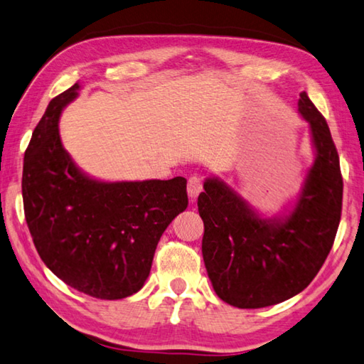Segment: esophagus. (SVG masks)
I'll return each instance as SVG.
<instances>
[{
	"label": "esophagus",
	"instance_id": "esophagus-1",
	"mask_svg": "<svg viewBox=\"0 0 364 364\" xmlns=\"http://www.w3.org/2000/svg\"><path fill=\"white\" fill-rule=\"evenodd\" d=\"M203 190V181L198 177V176H193L188 178V183H187V192H188V196L192 200H195L196 196H198L201 193Z\"/></svg>",
	"mask_w": 364,
	"mask_h": 364
}]
</instances>
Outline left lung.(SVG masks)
Masks as SVG:
<instances>
[{
    "label": "left lung",
    "mask_w": 364,
    "mask_h": 364,
    "mask_svg": "<svg viewBox=\"0 0 364 364\" xmlns=\"http://www.w3.org/2000/svg\"><path fill=\"white\" fill-rule=\"evenodd\" d=\"M299 112L310 124L316 159L288 218L259 219L245 200L215 178H208L198 196L208 277L215 294L233 307L262 309L299 294L334 245L343 192L339 153L326 119L305 91Z\"/></svg>",
    "instance_id": "obj_1"
}]
</instances>
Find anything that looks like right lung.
Wrapping results in <instances>:
<instances>
[{"instance_id":"add662e5","label":"right lung","mask_w":364,"mask_h":364,"mask_svg":"<svg viewBox=\"0 0 364 364\" xmlns=\"http://www.w3.org/2000/svg\"><path fill=\"white\" fill-rule=\"evenodd\" d=\"M76 82L49 102L25 150L22 196L38 254L63 283L95 299H124L142 288L172 219L188 206L187 181L99 182L63 150L62 108Z\"/></svg>"}]
</instances>
